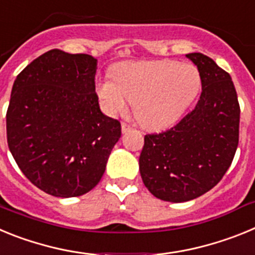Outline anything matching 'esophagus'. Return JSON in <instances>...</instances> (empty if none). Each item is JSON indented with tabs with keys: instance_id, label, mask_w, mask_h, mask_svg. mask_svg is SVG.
<instances>
[{
	"instance_id": "1",
	"label": "esophagus",
	"mask_w": 255,
	"mask_h": 255,
	"mask_svg": "<svg viewBox=\"0 0 255 255\" xmlns=\"http://www.w3.org/2000/svg\"><path fill=\"white\" fill-rule=\"evenodd\" d=\"M121 130H123L124 134H125V132H129L130 130H131V126L128 125V124H125V123H123L121 124Z\"/></svg>"
}]
</instances>
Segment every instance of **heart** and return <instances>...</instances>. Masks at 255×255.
Here are the masks:
<instances>
[{"instance_id": "1", "label": "heart", "mask_w": 255, "mask_h": 255, "mask_svg": "<svg viewBox=\"0 0 255 255\" xmlns=\"http://www.w3.org/2000/svg\"><path fill=\"white\" fill-rule=\"evenodd\" d=\"M114 79H103L97 85L106 114H126L134 102L136 120L149 130L176 124L202 87V76L194 65L173 60L124 62L114 70Z\"/></svg>"}]
</instances>
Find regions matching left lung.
Returning <instances> with one entry per match:
<instances>
[{
    "instance_id": "1",
    "label": "left lung",
    "mask_w": 255,
    "mask_h": 255,
    "mask_svg": "<svg viewBox=\"0 0 255 255\" xmlns=\"http://www.w3.org/2000/svg\"><path fill=\"white\" fill-rule=\"evenodd\" d=\"M186 57L202 76L199 101L170 130L145 135L139 157L144 185L172 203L195 199L217 185L239 144L240 107L230 74L203 53Z\"/></svg>"
}]
</instances>
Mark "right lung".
Returning <instances> with one entry per match:
<instances>
[{
    "instance_id": "1",
    "label": "right lung",
    "mask_w": 255,
    "mask_h": 255,
    "mask_svg": "<svg viewBox=\"0 0 255 255\" xmlns=\"http://www.w3.org/2000/svg\"><path fill=\"white\" fill-rule=\"evenodd\" d=\"M97 60L46 52L16 76L6 115L8 149L37 188L79 197L102 179L121 125L96 94Z\"/></svg>"
}]
</instances>
